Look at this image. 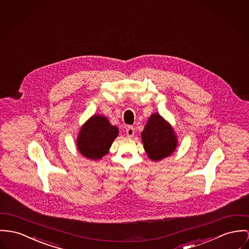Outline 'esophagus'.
Masks as SVG:
<instances>
[{"mask_svg": "<svg viewBox=\"0 0 249 249\" xmlns=\"http://www.w3.org/2000/svg\"><path fill=\"white\" fill-rule=\"evenodd\" d=\"M126 134L129 136V137H133L134 135V127H131L129 126L127 129H126Z\"/></svg>", "mask_w": 249, "mask_h": 249, "instance_id": "obj_1", "label": "esophagus"}]
</instances>
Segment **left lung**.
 Masks as SVG:
<instances>
[{
	"label": "left lung",
	"instance_id": "left-lung-1",
	"mask_svg": "<svg viewBox=\"0 0 249 249\" xmlns=\"http://www.w3.org/2000/svg\"><path fill=\"white\" fill-rule=\"evenodd\" d=\"M142 141L148 156L154 161L169 156L177 145L172 127L158 114L149 118L142 132Z\"/></svg>",
	"mask_w": 249,
	"mask_h": 249
}]
</instances>
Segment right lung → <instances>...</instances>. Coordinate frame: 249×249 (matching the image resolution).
<instances>
[{"label": "right lung", "instance_id": "add662e5", "mask_svg": "<svg viewBox=\"0 0 249 249\" xmlns=\"http://www.w3.org/2000/svg\"><path fill=\"white\" fill-rule=\"evenodd\" d=\"M118 129L112 126L105 116L94 115L81 128L77 138V148L89 159H99L108 153Z\"/></svg>", "mask_w": 249, "mask_h": 249}]
</instances>
